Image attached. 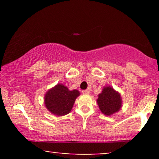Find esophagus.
Returning a JSON list of instances; mask_svg holds the SVG:
<instances>
[{
  "label": "esophagus",
  "instance_id": "34e87169",
  "mask_svg": "<svg viewBox=\"0 0 159 159\" xmlns=\"http://www.w3.org/2000/svg\"><path fill=\"white\" fill-rule=\"evenodd\" d=\"M82 93H83V94H85V95H89V94H90V91L89 90H82Z\"/></svg>",
  "mask_w": 159,
  "mask_h": 159
}]
</instances>
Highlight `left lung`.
I'll use <instances>...</instances> for the list:
<instances>
[{
	"label": "left lung",
	"instance_id": "obj_1",
	"mask_svg": "<svg viewBox=\"0 0 159 159\" xmlns=\"http://www.w3.org/2000/svg\"><path fill=\"white\" fill-rule=\"evenodd\" d=\"M97 103L101 113L106 116H111L120 111L122 106L121 94L113 87H104L102 92L98 95Z\"/></svg>",
	"mask_w": 159,
	"mask_h": 159
}]
</instances>
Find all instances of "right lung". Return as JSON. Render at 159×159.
<instances>
[{"label": "right lung", "instance_id": "obj_1", "mask_svg": "<svg viewBox=\"0 0 159 159\" xmlns=\"http://www.w3.org/2000/svg\"><path fill=\"white\" fill-rule=\"evenodd\" d=\"M80 95L79 90H69L66 86L58 83L45 93L44 104L48 111L56 116H62L70 113L77 98Z\"/></svg>", "mask_w": 159, "mask_h": 159}]
</instances>
